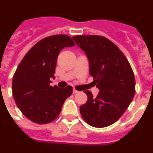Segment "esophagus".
Segmentation results:
<instances>
[{
	"mask_svg": "<svg viewBox=\"0 0 153 153\" xmlns=\"http://www.w3.org/2000/svg\"><path fill=\"white\" fill-rule=\"evenodd\" d=\"M78 92H79V91L76 90L75 88H74V89H73V94H75V93H78Z\"/></svg>",
	"mask_w": 153,
	"mask_h": 153,
	"instance_id": "1",
	"label": "esophagus"
}]
</instances>
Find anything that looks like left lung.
<instances>
[{"label": "left lung", "mask_w": 153, "mask_h": 153, "mask_svg": "<svg viewBox=\"0 0 153 153\" xmlns=\"http://www.w3.org/2000/svg\"><path fill=\"white\" fill-rule=\"evenodd\" d=\"M85 53L89 73L100 89L96 97L84 91L87 102L80 113L87 124L95 128L110 126L122 116L135 93V79L128 59L116 45L100 36H73Z\"/></svg>", "instance_id": "8db88e82"}]
</instances>
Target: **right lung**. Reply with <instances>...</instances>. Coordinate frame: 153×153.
<instances>
[{
	"instance_id": "1",
	"label": "right lung",
	"mask_w": 153,
	"mask_h": 153,
	"mask_svg": "<svg viewBox=\"0 0 153 153\" xmlns=\"http://www.w3.org/2000/svg\"><path fill=\"white\" fill-rule=\"evenodd\" d=\"M74 46L67 35L46 37L28 51L15 71L12 80L15 103L33 122L43 124L55 120L65 100L72 94L71 86H51L50 79H54L60 51Z\"/></svg>"
}]
</instances>
